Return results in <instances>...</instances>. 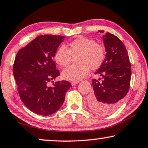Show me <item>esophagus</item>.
Segmentation results:
<instances>
[{"label":"esophagus","mask_w":148,"mask_h":148,"mask_svg":"<svg viewBox=\"0 0 148 148\" xmlns=\"http://www.w3.org/2000/svg\"><path fill=\"white\" fill-rule=\"evenodd\" d=\"M79 83V82H71V84H72V86H74V85H76V84H78Z\"/></svg>","instance_id":"34e87169"}]
</instances>
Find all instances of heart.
Listing matches in <instances>:
<instances>
[{"label":"heart","mask_w":148,"mask_h":148,"mask_svg":"<svg viewBox=\"0 0 148 148\" xmlns=\"http://www.w3.org/2000/svg\"><path fill=\"white\" fill-rule=\"evenodd\" d=\"M105 57L103 45L93 39L80 37L68 44L67 48L60 46L56 50L54 60L61 67H66L71 63L72 58L76 64L70 66L62 72L65 80L78 82L88 74L89 68L97 70L101 67Z\"/></svg>","instance_id":"obj_1"}]
</instances>
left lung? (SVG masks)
Wrapping results in <instances>:
<instances>
[{"instance_id":"left-lung-1","label":"left lung","mask_w":148,"mask_h":148,"mask_svg":"<svg viewBox=\"0 0 148 148\" xmlns=\"http://www.w3.org/2000/svg\"><path fill=\"white\" fill-rule=\"evenodd\" d=\"M103 40L107 53L96 72L101 78L92 80L94 92L89 97L88 103L95 113L108 115L119 109L127 94L132 70L127 51L122 41L109 32L103 35Z\"/></svg>"}]
</instances>
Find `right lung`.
I'll list each match as a JSON object with an SVG mask.
<instances>
[{"instance_id":"right-lung-1","label":"right lung","mask_w":148,"mask_h":148,"mask_svg":"<svg viewBox=\"0 0 148 148\" xmlns=\"http://www.w3.org/2000/svg\"><path fill=\"white\" fill-rule=\"evenodd\" d=\"M64 36L39 35L18 51L13 65V75L21 99L30 111L40 115L56 113L72 86L68 81L52 82L60 76L53 58Z\"/></svg>"}]
</instances>
